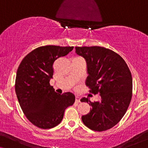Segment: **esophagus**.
<instances>
[{
	"label": "esophagus",
	"instance_id": "34e87169",
	"mask_svg": "<svg viewBox=\"0 0 148 148\" xmlns=\"http://www.w3.org/2000/svg\"><path fill=\"white\" fill-rule=\"evenodd\" d=\"M75 102H77V103L80 102V98H79V97H78V96L75 97Z\"/></svg>",
	"mask_w": 148,
	"mask_h": 148
}]
</instances>
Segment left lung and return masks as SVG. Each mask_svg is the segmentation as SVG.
<instances>
[{"label": "left lung", "instance_id": "left-lung-1", "mask_svg": "<svg viewBox=\"0 0 148 148\" xmlns=\"http://www.w3.org/2000/svg\"><path fill=\"white\" fill-rule=\"evenodd\" d=\"M75 52L86 61V86L90 92L101 96L100 101L94 102L81 99L92 106L90 112L82 116L83 123L93 131L110 129L121 120L130 104L133 90L130 70L120 55L108 48L77 46Z\"/></svg>", "mask_w": 148, "mask_h": 148}]
</instances>
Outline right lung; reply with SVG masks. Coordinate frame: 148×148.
Wrapping results in <instances>:
<instances>
[{
	"mask_svg": "<svg viewBox=\"0 0 148 148\" xmlns=\"http://www.w3.org/2000/svg\"><path fill=\"white\" fill-rule=\"evenodd\" d=\"M73 49V46H41L27 54L18 67L15 87L18 101L27 119L39 128L58 125L65 109L75 100L73 94H57L50 85L54 62Z\"/></svg>",
	"mask_w": 148,
	"mask_h": 148,
	"instance_id": "add662e5",
	"label": "right lung"
}]
</instances>
